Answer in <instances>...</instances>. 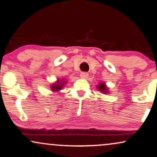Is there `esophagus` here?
Returning <instances> with one entry per match:
<instances>
[{"label":"esophagus","instance_id":"obj_1","mask_svg":"<svg viewBox=\"0 0 157 157\" xmlns=\"http://www.w3.org/2000/svg\"><path fill=\"white\" fill-rule=\"evenodd\" d=\"M80 77H81V78H82V79H86V78H88V74L87 72H81Z\"/></svg>","mask_w":157,"mask_h":157}]
</instances>
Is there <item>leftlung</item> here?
Listing matches in <instances>:
<instances>
[{
  "label": "left lung",
  "mask_w": 157,
  "mask_h": 157,
  "mask_svg": "<svg viewBox=\"0 0 157 157\" xmlns=\"http://www.w3.org/2000/svg\"><path fill=\"white\" fill-rule=\"evenodd\" d=\"M97 88L98 90H100V91H101L104 94L108 93V90H107L108 88H107V86L105 85V83H104V82H101V83H99V85H98Z\"/></svg>",
  "instance_id": "8db88e82"
}]
</instances>
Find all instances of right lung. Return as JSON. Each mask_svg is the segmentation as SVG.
<instances>
[{
  "label": "right lung",
  "mask_w": 157,
  "mask_h": 157,
  "mask_svg": "<svg viewBox=\"0 0 157 157\" xmlns=\"http://www.w3.org/2000/svg\"><path fill=\"white\" fill-rule=\"evenodd\" d=\"M58 80L57 82H55V83H53L52 85H51V90H52V91H54V92H56V91H58V90H61L62 88H63V87L64 86V84L63 82H62V80Z\"/></svg>",
  "instance_id": "add662e5"
}]
</instances>
